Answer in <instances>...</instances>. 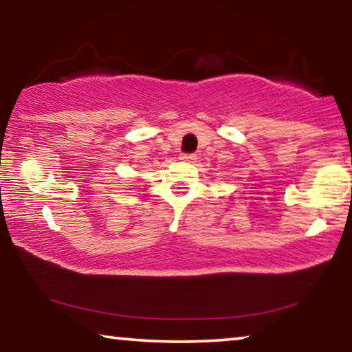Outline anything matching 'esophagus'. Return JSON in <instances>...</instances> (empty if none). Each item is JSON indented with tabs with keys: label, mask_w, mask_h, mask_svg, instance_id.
<instances>
[{
	"label": "esophagus",
	"mask_w": 352,
	"mask_h": 352,
	"mask_svg": "<svg viewBox=\"0 0 352 352\" xmlns=\"http://www.w3.org/2000/svg\"><path fill=\"white\" fill-rule=\"evenodd\" d=\"M180 160L183 162H195L196 161V155H182Z\"/></svg>",
	"instance_id": "1"
}]
</instances>
